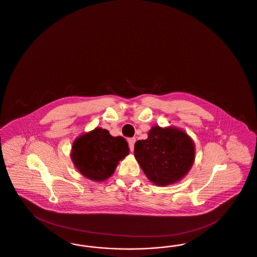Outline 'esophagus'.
Here are the masks:
<instances>
[{"label":"esophagus","instance_id":"1","mask_svg":"<svg viewBox=\"0 0 257 257\" xmlns=\"http://www.w3.org/2000/svg\"><path fill=\"white\" fill-rule=\"evenodd\" d=\"M135 143H136V138H130V139H128V144H129V147H130V150H131V151L134 150Z\"/></svg>","mask_w":257,"mask_h":257}]
</instances>
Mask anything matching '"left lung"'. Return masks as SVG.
<instances>
[{
  "label": "left lung",
  "mask_w": 257,
  "mask_h": 257,
  "mask_svg": "<svg viewBox=\"0 0 257 257\" xmlns=\"http://www.w3.org/2000/svg\"><path fill=\"white\" fill-rule=\"evenodd\" d=\"M135 158L147 178L158 186L180 181L195 161L193 140L175 127L154 126L147 140L135 144Z\"/></svg>",
  "instance_id": "left-lung-1"
}]
</instances>
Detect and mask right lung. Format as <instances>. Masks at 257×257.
Returning <instances> with one entry per match:
<instances>
[{"label": "right lung", "instance_id": "obj_1", "mask_svg": "<svg viewBox=\"0 0 257 257\" xmlns=\"http://www.w3.org/2000/svg\"><path fill=\"white\" fill-rule=\"evenodd\" d=\"M128 154L123 137H112L108 130L95 128L74 141L71 159L81 174L99 182L111 176L118 162Z\"/></svg>", "mask_w": 257, "mask_h": 257}]
</instances>
